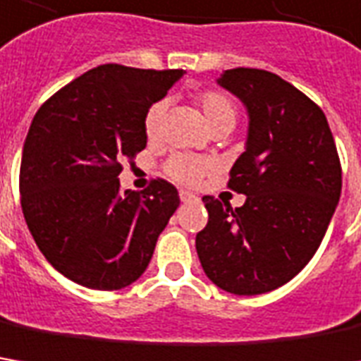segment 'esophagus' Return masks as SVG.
I'll return each mask as SVG.
<instances>
[{"label":"esophagus","instance_id":"esophagus-1","mask_svg":"<svg viewBox=\"0 0 361 361\" xmlns=\"http://www.w3.org/2000/svg\"><path fill=\"white\" fill-rule=\"evenodd\" d=\"M178 195H180V200H183V202H195V200H198L197 195H192V192H188V190H180Z\"/></svg>","mask_w":361,"mask_h":361}]
</instances>
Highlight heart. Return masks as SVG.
I'll use <instances>...</instances> for the list:
<instances>
[{
  "mask_svg": "<svg viewBox=\"0 0 361 361\" xmlns=\"http://www.w3.org/2000/svg\"><path fill=\"white\" fill-rule=\"evenodd\" d=\"M197 103L212 130H232V127L236 125V105L226 93L202 91V93H198ZM164 113H166V101H157L147 111L145 133L149 139H157L161 135ZM212 169H214V163L210 159L197 157V154H183V152L173 154L164 164L166 175L178 180V183H183V185H197L198 180L204 175H209Z\"/></svg>",
  "mask_w": 361,
  "mask_h": 361,
  "instance_id": "1",
  "label": "heart"
}]
</instances>
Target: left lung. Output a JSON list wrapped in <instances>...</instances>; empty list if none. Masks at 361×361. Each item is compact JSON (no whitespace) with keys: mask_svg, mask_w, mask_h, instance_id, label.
<instances>
[{"mask_svg":"<svg viewBox=\"0 0 361 361\" xmlns=\"http://www.w3.org/2000/svg\"><path fill=\"white\" fill-rule=\"evenodd\" d=\"M248 113L244 152L228 186L246 195L232 209L204 197L197 234L204 274L236 296L284 286L316 254L342 192V166L322 109L282 77L228 69L216 81Z\"/></svg>","mask_w":361,"mask_h":361,"instance_id":"obj_1","label":"left lung"}]
</instances>
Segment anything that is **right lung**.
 <instances>
[{"instance_id": "add662e5", "label": "right lung", "mask_w": 361, "mask_h": 361, "mask_svg": "<svg viewBox=\"0 0 361 361\" xmlns=\"http://www.w3.org/2000/svg\"><path fill=\"white\" fill-rule=\"evenodd\" d=\"M183 69L99 65L47 99L31 121L19 192L27 228L57 272L93 290L139 280L180 204L163 178L142 192L118 175L147 147L145 115Z\"/></svg>"}]
</instances>
